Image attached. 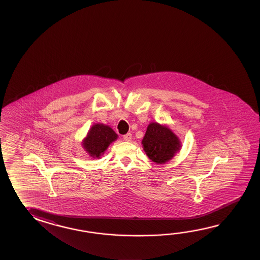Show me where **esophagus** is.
<instances>
[{
    "instance_id": "1",
    "label": "esophagus",
    "mask_w": 260,
    "mask_h": 260,
    "mask_svg": "<svg viewBox=\"0 0 260 260\" xmlns=\"http://www.w3.org/2000/svg\"><path fill=\"white\" fill-rule=\"evenodd\" d=\"M123 139H124V141H126V142H131L132 139H133V134L131 133H127L126 135L123 136Z\"/></svg>"
}]
</instances>
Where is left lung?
<instances>
[{
	"mask_svg": "<svg viewBox=\"0 0 260 260\" xmlns=\"http://www.w3.org/2000/svg\"><path fill=\"white\" fill-rule=\"evenodd\" d=\"M146 155L155 164H165L181 149L180 139L166 125L151 122L142 141Z\"/></svg>",
	"mask_w": 260,
	"mask_h": 260,
	"instance_id": "1",
	"label": "left lung"
}]
</instances>
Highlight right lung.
Listing matches in <instances>:
<instances>
[{
    "label": "right lung",
    "mask_w": 260,
    "mask_h": 260,
    "mask_svg": "<svg viewBox=\"0 0 260 260\" xmlns=\"http://www.w3.org/2000/svg\"><path fill=\"white\" fill-rule=\"evenodd\" d=\"M118 138L117 133L106 124H93L86 137L82 140V147L92 158H100L106 149Z\"/></svg>",
    "instance_id": "add662e5"
}]
</instances>
